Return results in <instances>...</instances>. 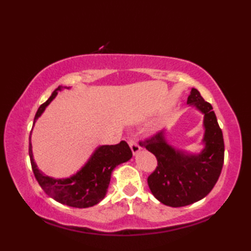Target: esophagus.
<instances>
[{"mask_svg": "<svg viewBox=\"0 0 251 251\" xmlns=\"http://www.w3.org/2000/svg\"><path fill=\"white\" fill-rule=\"evenodd\" d=\"M128 143H129V147H130L131 151H132V154H134V155H138V154H139V152L141 151L140 146L138 145V143L134 139H129Z\"/></svg>", "mask_w": 251, "mask_h": 251, "instance_id": "obj_1", "label": "esophagus"}]
</instances>
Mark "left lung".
Wrapping results in <instances>:
<instances>
[{"label":"left lung","mask_w":251,"mask_h":251,"mask_svg":"<svg viewBox=\"0 0 251 251\" xmlns=\"http://www.w3.org/2000/svg\"><path fill=\"white\" fill-rule=\"evenodd\" d=\"M186 104L204 115L202 149L199 153L170 145L166 129L140 142V147L157 158L158 166L148 178L149 188L156 200L170 207L191 205L204 199L219 179L225 159L222 130L211 104L195 88L191 89Z\"/></svg>","instance_id":"obj_1"}]
</instances>
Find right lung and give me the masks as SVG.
I'll list each match as a JSON object with an SVG mask.
<instances>
[{
	"label": "right lung",
	"mask_w": 251,
	"mask_h": 251,
	"mask_svg": "<svg viewBox=\"0 0 251 251\" xmlns=\"http://www.w3.org/2000/svg\"><path fill=\"white\" fill-rule=\"evenodd\" d=\"M70 88L59 86L51 94L46 102L37 109L33 127L47 106L57 97L58 92ZM31 135L32 131L29 137V155L37 182L51 199L70 207L87 208L97 205L104 199L110 184L111 175L115 167L128 162L132 157L130 148L125 141H121L114 146H99L75 174L67 178H54L45 175L34 162Z\"/></svg>",
	"instance_id": "add662e5"
}]
</instances>
